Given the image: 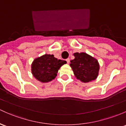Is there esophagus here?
<instances>
[{
  "instance_id": "34e87169",
  "label": "esophagus",
  "mask_w": 126,
  "mask_h": 126,
  "mask_svg": "<svg viewBox=\"0 0 126 126\" xmlns=\"http://www.w3.org/2000/svg\"><path fill=\"white\" fill-rule=\"evenodd\" d=\"M66 61H67V63H70V59H69V58L67 59H66Z\"/></svg>"
}]
</instances>
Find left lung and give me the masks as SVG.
I'll list each match as a JSON object with an SVG mask.
<instances>
[{"instance_id": "obj_1", "label": "left lung", "mask_w": 126, "mask_h": 126, "mask_svg": "<svg viewBox=\"0 0 126 126\" xmlns=\"http://www.w3.org/2000/svg\"><path fill=\"white\" fill-rule=\"evenodd\" d=\"M70 67L77 79L87 83L97 79L100 70L98 61L84 52L74 53Z\"/></svg>"}]
</instances>
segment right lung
Listing matches in <instances>:
<instances>
[{"instance_id": "add662e5", "label": "right lung", "mask_w": 126, "mask_h": 126, "mask_svg": "<svg viewBox=\"0 0 126 126\" xmlns=\"http://www.w3.org/2000/svg\"><path fill=\"white\" fill-rule=\"evenodd\" d=\"M66 63L65 61L58 59L53 55L45 54L36 58L32 62V74L38 81L47 83L56 78L59 69Z\"/></svg>"}]
</instances>
